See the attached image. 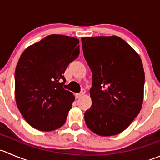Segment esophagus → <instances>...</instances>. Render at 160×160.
Wrapping results in <instances>:
<instances>
[{
	"instance_id": "1",
	"label": "esophagus",
	"mask_w": 160,
	"mask_h": 160,
	"mask_svg": "<svg viewBox=\"0 0 160 160\" xmlns=\"http://www.w3.org/2000/svg\"><path fill=\"white\" fill-rule=\"evenodd\" d=\"M85 92H86V91H85L84 89H82L81 92L79 93V94H77V98H79L82 97V96L85 94Z\"/></svg>"
}]
</instances>
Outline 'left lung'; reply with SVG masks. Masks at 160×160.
<instances>
[{
	"mask_svg": "<svg viewBox=\"0 0 160 160\" xmlns=\"http://www.w3.org/2000/svg\"><path fill=\"white\" fill-rule=\"evenodd\" d=\"M84 58L92 72V105L84 112L88 128L100 136L123 132L140 112L145 72L138 54L120 37H83Z\"/></svg>",
	"mask_w": 160,
	"mask_h": 160,
	"instance_id": "8db88e82",
	"label": "left lung"
}]
</instances>
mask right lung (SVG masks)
<instances>
[{"label":"right lung","instance_id":"1","mask_svg":"<svg viewBox=\"0 0 160 160\" xmlns=\"http://www.w3.org/2000/svg\"><path fill=\"white\" fill-rule=\"evenodd\" d=\"M79 40L52 34L29 46L20 56L15 73V95L22 116L41 131L58 129L66 123L75 100L64 88V74L80 54Z\"/></svg>","mask_w":160,"mask_h":160}]
</instances>
